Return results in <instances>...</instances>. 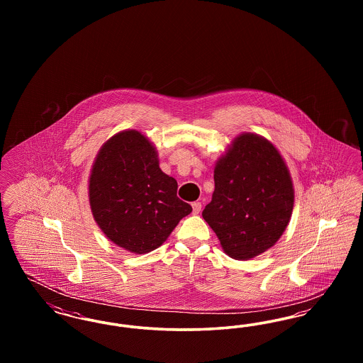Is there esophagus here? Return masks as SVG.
I'll use <instances>...</instances> for the list:
<instances>
[{
	"label": "esophagus",
	"mask_w": 363,
	"mask_h": 363,
	"mask_svg": "<svg viewBox=\"0 0 363 363\" xmlns=\"http://www.w3.org/2000/svg\"><path fill=\"white\" fill-rule=\"evenodd\" d=\"M191 208H193V213H200V211H201V203H199V201H196V203H193L191 204Z\"/></svg>",
	"instance_id": "34e87169"
}]
</instances>
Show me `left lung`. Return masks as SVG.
<instances>
[{
  "mask_svg": "<svg viewBox=\"0 0 363 363\" xmlns=\"http://www.w3.org/2000/svg\"><path fill=\"white\" fill-rule=\"evenodd\" d=\"M215 190L203 218L225 255L250 259L272 247L291 219V175L277 147L256 133H241L213 170Z\"/></svg>",
  "mask_w": 363,
  "mask_h": 363,
  "instance_id": "left-lung-1",
  "label": "left lung"
}]
</instances>
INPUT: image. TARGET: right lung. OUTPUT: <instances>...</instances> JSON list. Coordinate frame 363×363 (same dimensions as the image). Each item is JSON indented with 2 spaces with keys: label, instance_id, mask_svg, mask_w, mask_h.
I'll return each instance as SVG.
<instances>
[{
  "label": "right lung",
  "instance_id": "right-lung-1",
  "mask_svg": "<svg viewBox=\"0 0 363 363\" xmlns=\"http://www.w3.org/2000/svg\"><path fill=\"white\" fill-rule=\"evenodd\" d=\"M178 184L159 167L150 138L135 129L108 138L88 181L96 225L117 246L136 255L155 250L191 207L177 197Z\"/></svg>",
  "mask_w": 363,
  "mask_h": 363
}]
</instances>
